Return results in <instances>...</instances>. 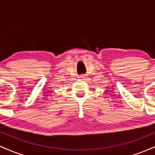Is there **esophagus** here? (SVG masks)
<instances>
[{
	"label": "esophagus",
	"instance_id": "34e87169",
	"mask_svg": "<svg viewBox=\"0 0 155 155\" xmlns=\"http://www.w3.org/2000/svg\"><path fill=\"white\" fill-rule=\"evenodd\" d=\"M80 78H81V79H85V78H86V76H81Z\"/></svg>",
	"mask_w": 155,
	"mask_h": 155
}]
</instances>
